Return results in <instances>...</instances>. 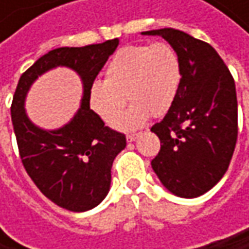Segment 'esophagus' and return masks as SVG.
<instances>
[{"label":"esophagus","instance_id":"34e87169","mask_svg":"<svg viewBox=\"0 0 249 249\" xmlns=\"http://www.w3.org/2000/svg\"><path fill=\"white\" fill-rule=\"evenodd\" d=\"M137 137H138V134H128V135H126V141H128V142H132V141H135Z\"/></svg>","mask_w":249,"mask_h":249}]
</instances>
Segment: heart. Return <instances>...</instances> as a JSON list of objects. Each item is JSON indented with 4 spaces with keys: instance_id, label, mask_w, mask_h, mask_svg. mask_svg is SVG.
I'll use <instances>...</instances> for the list:
<instances>
[{
    "instance_id": "obj_1",
    "label": "heart",
    "mask_w": 249,
    "mask_h": 249,
    "mask_svg": "<svg viewBox=\"0 0 249 249\" xmlns=\"http://www.w3.org/2000/svg\"><path fill=\"white\" fill-rule=\"evenodd\" d=\"M181 62L172 44H131L108 62L104 82L89 89L90 109L107 124L115 125L126 99L132 104L121 118L123 129L137 128L150 115L163 117L174 104L181 83Z\"/></svg>"
}]
</instances>
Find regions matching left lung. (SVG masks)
I'll return each instance as SVG.
<instances>
[{
    "instance_id": "8db88e82",
    "label": "left lung",
    "mask_w": 249,
    "mask_h": 249,
    "mask_svg": "<svg viewBox=\"0 0 249 249\" xmlns=\"http://www.w3.org/2000/svg\"><path fill=\"white\" fill-rule=\"evenodd\" d=\"M161 36L181 62V83L166 117L151 126L160 151L151 166L178 197H197L226 173L238 137L235 82L218 52L174 28L144 31Z\"/></svg>"
}]
</instances>
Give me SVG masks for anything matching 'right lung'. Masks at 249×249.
Returning <instances> with one entry per match:
<instances>
[{
	"instance_id": "1",
	"label": "right lung",
	"mask_w": 249,
	"mask_h": 249,
	"mask_svg": "<svg viewBox=\"0 0 249 249\" xmlns=\"http://www.w3.org/2000/svg\"><path fill=\"white\" fill-rule=\"evenodd\" d=\"M118 43L120 40L114 38L46 53L21 75L13 98L11 120L25 172L47 199L72 212L89 211L105 199L114 159L126 145L124 134L107 126L89 107V89ZM57 66L71 67L79 73L84 96L72 121L49 131L28 120L24 99L31 83Z\"/></svg>"
}]
</instances>
